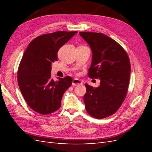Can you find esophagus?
<instances>
[{
  "instance_id": "1",
  "label": "esophagus",
  "mask_w": 152,
  "mask_h": 152,
  "mask_svg": "<svg viewBox=\"0 0 152 152\" xmlns=\"http://www.w3.org/2000/svg\"><path fill=\"white\" fill-rule=\"evenodd\" d=\"M82 83H82V81H80V80L77 79V78L74 79L73 81H72V85L74 86H78V85H82Z\"/></svg>"
}]
</instances>
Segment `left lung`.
Listing matches in <instances>:
<instances>
[{
    "label": "left lung",
    "instance_id": "obj_1",
    "mask_svg": "<svg viewBox=\"0 0 152 152\" xmlns=\"http://www.w3.org/2000/svg\"><path fill=\"white\" fill-rule=\"evenodd\" d=\"M80 35L89 45L93 54L88 75L101 81L95 88L86 83L85 107L92 117L104 118L118 110L127 95L129 59L117 42L104 34L80 32Z\"/></svg>",
    "mask_w": 152,
    "mask_h": 152
}]
</instances>
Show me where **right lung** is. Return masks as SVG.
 I'll return each mask as SVG.
<instances>
[{"label": "right lung", "mask_w": 152, "mask_h": 152, "mask_svg": "<svg viewBox=\"0 0 152 152\" xmlns=\"http://www.w3.org/2000/svg\"><path fill=\"white\" fill-rule=\"evenodd\" d=\"M78 31H57L35 38L24 51L18 71L21 94L29 107L41 114H49L61 107L64 93L72 85L70 76L51 78V63L57 52Z\"/></svg>", "instance_id": "add662e5"}]
</instances>
